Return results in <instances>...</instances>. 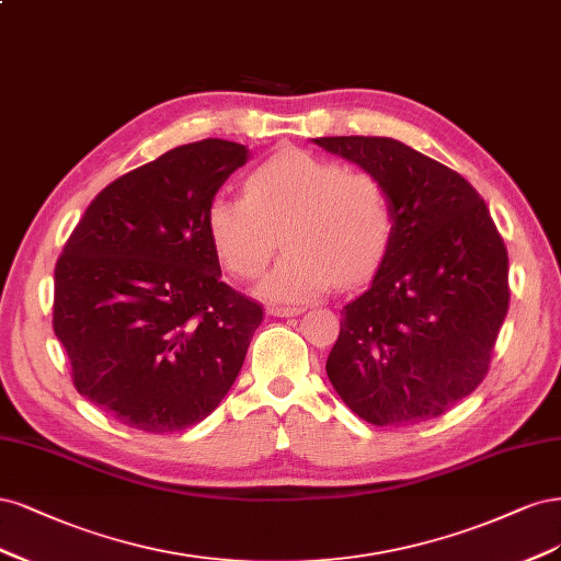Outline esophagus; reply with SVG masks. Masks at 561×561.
Wrapping results in <instances>:
<instances>
[{
    "instance_id": "34e87169",
    "label": "esophagus",
    "mask_w": 561,
    "mask_h": 561,
    "mask_svg": "<svg viewBox=\"0 0 561 561\" xmlns=\"http://www.w3.org/2000/svg\"><path fill=\"white\" fill-rule=\"evenodd\" d=\"M300 312H302L300 307H282V305L267 307V314H270V317H296V314H300Z\"/></svg>"
}]
</instances>
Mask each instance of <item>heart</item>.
Listing matches in <instances>:
<instances>
[{
	"mask_svg": "<svg viewBox=\"0 0 561 561\" xmlns=\"http://www.w3.org/2000/svg\"><path fill=\"white\" fill-rule=\"evenodd\" d=\"M205 230L216 259L240 279L263 273L282 230L286 251L259 296L305 302L335 279L354 286L373 277L391 249L396 214L373 172L288 149L244 176V197L216 193Z\"/></svg>",
	"mask_w": 561,
	"mask_h": 561,
	"instance_id": "1",
	"label": "heart"
}]
</instances>
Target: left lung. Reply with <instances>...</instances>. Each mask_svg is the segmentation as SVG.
<instances>
[{
    "label": "left lung",
    "instance_id": "obj_1",
    "mask_svg": "<svg viewBox=\"0 0 561 561\" xmlns=\"http://www.w3.org/2000/svg\"><path fill=\"white\" fill-rule=\"evenodd\" d=\"M389 191L396 232L364 294L342 307L327 360L360 420L410 426L440 417L490 370L508 312V251L461 174L391 137H319Z\"/></svg>",
    "mask_w": 561,
    "mask_h": 561
}]
</instances>
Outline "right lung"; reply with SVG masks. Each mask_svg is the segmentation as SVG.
Instances as JSON below:
<instances>
[{
	"mask_svg": "<svg viewBox=\"0 0 561 561\" xmlns=\"http://www.w3.org/2000/svg\"><path fill=\"white\" fill-rule=\"evenodd\" d=\"M249 149L184 144L118 176L88 205L56 265L53 331L81 396L147 433L219 408L263 307L221 282L205 209Z\"/></svg>",
	"mask_w": 561,
	"mask_h": 561,
	"instance_id": "right-lung-1",
	"label": "right lung"
}]
</instances>
